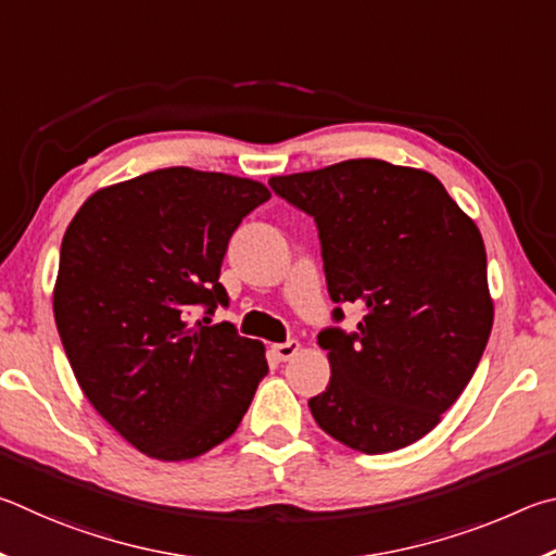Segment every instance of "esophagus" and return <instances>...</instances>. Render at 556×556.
I'll use <instances>...</instances> for the list:
<instances>
[{
  "label": "esophagus",
  "instance_id": "esophagus-1",
  "mask_svg": "<svg viewBox=\"0 0 556 556\" xmlns=\"http://www.w3.org/2000/svg\"><path fill=\"white\" fill-rule=\"evenodd\" d=\"M286 346H288V344H278V354H280V352H283V349H286Z\"/></svg>",
  "mask_w": 556,
  "mask_h": 556
}]
</instances>
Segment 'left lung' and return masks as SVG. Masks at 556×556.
Here are the masks:
<instances>
[{"label": "left lung", "mask_w": 556, "mask_h": 556, "mask_svg": "<svg viewBox=\"0 0 556 556\" xmlns=\"http://www.w3.org/2000/svg\"><path fill=\"white\" fill-rule=\"evenodd\" d=\"M258 182L165 168L92 194L67 227L55 327L92 407L136 450L194 459L237 432L266 349L217 309L224 253Z\"/></svg>", "instance_id": "1"}]
</instances>
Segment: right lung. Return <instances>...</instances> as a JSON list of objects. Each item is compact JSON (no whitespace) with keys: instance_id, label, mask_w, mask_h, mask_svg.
<instances>
[{"instance_id":"add662e5","label":"right lung","mask_w":556,"mask_h":556,"mask_svg":"<svg viewBox=\"0 0 556 556\" xmlns=\"http://www.w3.org/2000/svg\"><path fill=\"white\" fill-rule=\"evenodd\" d=\"M273 190L315 219L332 303H362V323L323 344L332 374L307 403L315 422L366 454L422 440L489 344L479 229L434 175L386 161H344Z\"/></svg>"}]
</instances>
